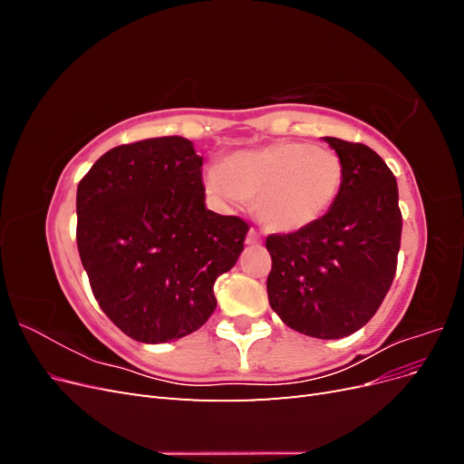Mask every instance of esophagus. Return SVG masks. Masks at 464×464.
Here are the masks:
<instances>
[{
    "instance_id": "esophagus-1",
    "label": "esophagus",
    "mask_w": 464,
    "mask_h": 464,
    "mask_svg": "<svg viewBox=\"0 0 464 464\" xmlns=\"http://www.w3.org/2000/svg\"><path fill=\"white\" fill-rule=\"evenodd\" d=\"M259 234L251 228L249 232H247V237H246V244H249V246H259Z\"/></svg>"
}]
</instances>
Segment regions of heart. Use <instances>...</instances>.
<instances>
[{"instance_id": "b5f03b06", "label": "heart", "mask_w": 464, "mask_h": 464, "mask_svg": "<svg viewBox=\"0 0 464 464\" xmlns=\"http://www.w3.org/2000/svg\"><path fill=\"white\" fill-rule=\"evenodd\" d=\"M343 162L325 147L276 141L234 152L205 174L207 193L220 205L254 201L261 227L292 234L327 215L343 188Z\"/></svg>"}]
</instances>
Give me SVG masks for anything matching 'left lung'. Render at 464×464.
I'll return each instance as SVG.
<instances>
[{"instance_id": "obj_1", "label": "left lung", "mask_w": 464, "mask_h": 464, "mask_svg": "<svg viewBox=\"0 0 464 464\" xmlns=\"http://www.w3.org/2000/svg\"><path fill=\"white\" fill-rule=\"evenodd\" d=\"M323 139L343 162L341 193L312 227L266 237V294L290 329L343 339L366 325L391 288L402 217L397 179L375 150Z\"/></svg>"}]
</instances>
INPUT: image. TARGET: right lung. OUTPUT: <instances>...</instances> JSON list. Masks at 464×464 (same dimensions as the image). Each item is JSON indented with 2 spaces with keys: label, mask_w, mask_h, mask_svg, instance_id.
I'll use <instances>...</instances> for the list:
<instances>
[{
  "label": "right lung",
  "mask_w": 464,
  "mask_h": 464,
  "mask_svg": "<svg viewBox=\"0 0 464 464\" xmlns=\"http://www.w3.org/2000/svg\"><path fill=\"white\" fill-rule=\"evenodd\" d=\"M203 157L184 137L120 145L77 188V247L102 312L131 339L178 341L215 312V280L249 230L205 207Z\"/></svg>",
  "instance_id": "right-lung-1"
}]
</instances>
